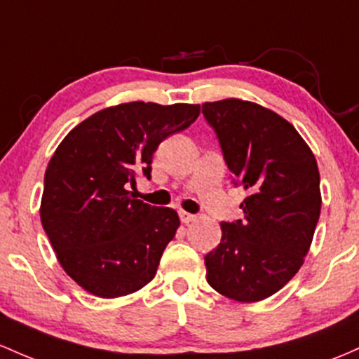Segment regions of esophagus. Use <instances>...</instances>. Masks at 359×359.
I'll use <instances>...</instances> for the list:
<instances>
[{"mask_svg": "<svg viewBox=\"0 0 359 359\" xmlns=\"http://www.w3.org/2000/svg\"><path fill=\"white\" fill-rule=\"evenodd\" d=\"M179 216H180V222L182 223H191L198 218V216L191 215V212H187V211H179Z\"/></svg>", "mask_w": 359, "mask_h": 359, "instance_id": "34e87169", "label": "esophagus"}]
</instances>
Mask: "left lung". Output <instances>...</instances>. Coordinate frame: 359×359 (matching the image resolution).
Listing matches in <instances>:
<instances>
[{"label":"left lung","mask_w":359,"mask_h":359,"mask_svg":"<svg viewBox=\"0 0 359 359\" xmlns=\"http://www.w3.org/2000/svg\"><path fill=\"white\" fill-rule=\"evenodd\" d=\"M235 186L247 191L243 219L222 223V242L204 257L219 294L261 302L298 273L320 216V175L305 140L273 110L224 98L203 104Z\"/></svg>","instance_id":"1"}]
</instances>
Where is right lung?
Returning a JSON list of instances; mask_svg holds the SVG:
<instances>
[{
  "label": "right lung",
  "instance_id": "right-lung-1",
  "mask_svg": "<svg viewBox=\"0 0 359 359\" xmlns=\"http://www.w3.org/2000/svg\"><path fill=\"white\" fill-rule=\"evenodd\" d=\"M199 105L129 102L90 116L47 165L41 222L59 264L100 298L135 293L155 278L180 219L170 208L135 199L137 173L151 177L153 153L189 128Z\"/></svg>",
  "mask_w": 359,
  "mask_h": 359
}]
</instances>
